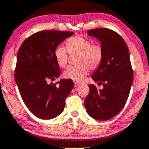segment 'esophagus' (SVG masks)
Returning <instances> with one entry per match:
<instances>
[{"instance_id":"esophagus-1","label":"esophagus","mask_w":149,"mask_h":149,"mask_svg":"<svg viewBox=\"0 0 149 149\" xmlns=\"http://www.w3.org/2000/svg\"><path fill=\"white\" fill-rule=\"evenodd\" d=\"M74 87H79V86L81 85V84H79V83H78V82H74Z\"/></svg>"}]
</instances>
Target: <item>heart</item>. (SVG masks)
I'll return each mask as SVG.
<instances>
[{
  "label": "heart",
  "instance_id": "heart-1",
  "mask_svg": "<svg viewBox=\"0 0 149 149\" xmlns=\"http://www.w3.org/2000/svg\"><path fill=\"white\" fill-rule=\"evenodd\" d=\"M67 48L63 45L56 47L54 55L57 65L65 68L68 64V52L70 54L78 53L77 58V66H71L65 70L63 76L66 79L77 82L82 80L89 72L88 68L95 70L102 63L104 57L102 47L82 36H74L66 41Z\"/></svg>",
  "mask_w": 149,
  "mask_h": 149
}]
</instances>
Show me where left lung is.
<instances>
[{"mask_svg":"<svg viewBox=\"0 0 149 149\" xmlns=\"http://www.w3.org/2000/svg\"><path fill=\"white\" fill-rule=\"evenodd\" d=\"M87 35L99 40L103 49V60L92 78L104 87L89 84L84 105L91 117L107 121L119 113L129 97L134 79L129 49L118 33L107 28L89 30Z\"/></svg>","mask_w":149,"mask_h":149,"instance_id":"8db88e82","label":"left lung"}]
</instances>
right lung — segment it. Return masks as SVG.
Here are the masks:
<instances>
[{"instance_id": "1", "label": "right lung", "mask_w": 149, "mask_h": 149, "mask_svg": "<svg viewBox=\"0 0 149 149\" xmlns=\"http://www.w3.org/2000/svg\"><path fill=\"white\" fill-rule=\"evenodd\" d=\"M73 34L59 30L38 32L27 38L17 52L15 82L25 104L40 119L59 116L74 87L72 80L68 79H60L58 85L48 82L60 75L55 49Z\"/></svg>"}]
</instances>
